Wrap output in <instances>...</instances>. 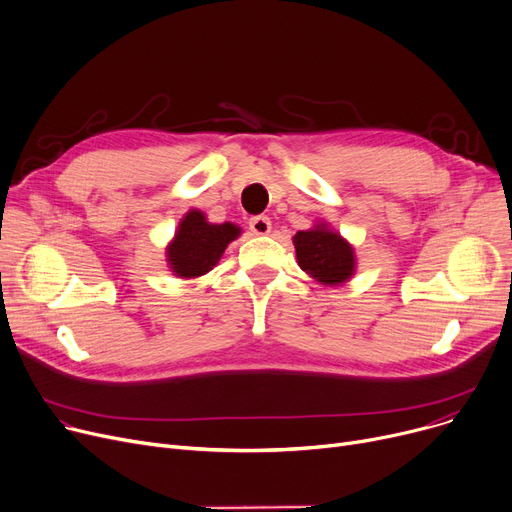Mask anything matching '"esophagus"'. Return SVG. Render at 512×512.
I'll list each match as a JSON object with an SVG mask.
<instances>
[{"mask_svg": "<svg viewBox=\"0 0 512 512\" xmlns=\"http://www.w3.org/2000/svg\"><path fill=\"white\" fill-rule=\"evenodd\" d=\"M249 228L257 236H265V234H270L272 222H270V218H267V215H255V218L249 220Z\"/></svg>", "mask_w": 512, "mask_h": 512, "instance_id": "esophagus-1", "label": "esophagus"}]
</instances>
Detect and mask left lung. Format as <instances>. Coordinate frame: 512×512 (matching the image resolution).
I'll return each instance as SVG.
<instances>
[{
	"label": "left lung",
	"instance_id": "8db88e82",
	"mask_svg": "<svg viewBox=\"0 0 512 512\" xmlns=\"http://www.w3.org/2000/svg\"><path fill=\"white\" fill-rule=\"evenodd\" d=\"M301 270L324 286H342L357 272L355 247L328 222L317 220L313 228L292 236Z\"/></svg>",
	"mask_w": 512,
	"mask_h": 512
}]
</instances>
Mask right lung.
<instances>
[{"mask_svg":"<svg viewBox=\"0 0 512 512\" xmlns=\"http://www.w3.org/2000/svg\"><path fill=\"white\" fill-rule=\"evenodd\" d=\"M242 234L232 222L211 224L201 209H188L166 247V263L176 278L193 280L220 263L226 247Z\"/></svg>","mask_w":512,"mask_h":512,"instance_id":"1","label":"right lung"}]
</instances>
